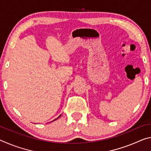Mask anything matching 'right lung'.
Returning <instances> with one entry per match:
<instances>
[{"label":"right lung","mask_w":151,"mask_h":151,"mask_svg":"<svg viewBox=\"0 0 151 151\" xmlns=\"http://www.w3.org/2000/svg\"><path fill=\"white\" fill-rule=\"evenodd\" d=\"M61 116V115H60V116L58 117V118H56V119H54V120L53 121H55V120H56V119H58L59 118H60V117Z\"/></svg>","instance_id":"1"}]
</instances>
